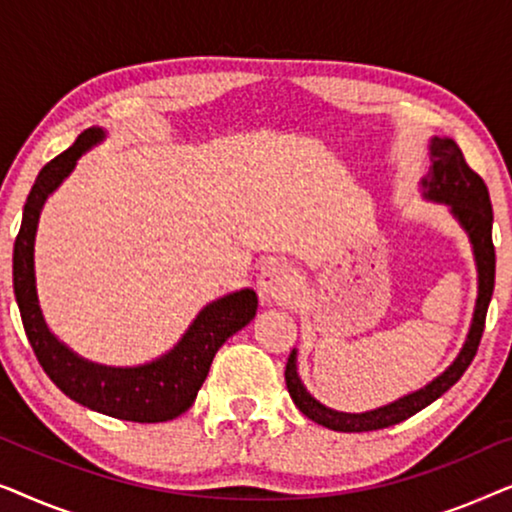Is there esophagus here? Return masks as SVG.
Masks as SVG:
<instances>
[{
  "mask_svg": "<svg viewBox=\"0 0 512 512\" xmlns=\"http://www.w3.org/2000/svg\"><path fill=\"white\" fill-rule=\"evenodd\" d=\"M296 286V270L286 261H268L261 268L258 296H261L263 303H282V300H289L293 291H296Z\"/></svg>",
  "mask_w": 512,
  "mask_h": 512,
  "instance_id": "1",
  "label": "esophagus"
}]
</instances>
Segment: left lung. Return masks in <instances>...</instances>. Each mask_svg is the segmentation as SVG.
Here are the masks:
<instances>
[{
  "label": "left lung",
  "mask_w": 512,
  "mask_h": 512,
  "mask_svg": "<svg viewBox=\"0 0 512 512\" xmlns=\"http://www.w3.org/2000/svg\"><path fill=\"white\" fill-rule=\"evenodd\" d=\"M431 167L429 174L419 184L422 198L429 202L445 205L452 219L459 223L461 230L468 235L473 249L475 270H478V298H475V310L468 328L464 345H461L457 359L447 366L438 377H433L422 389L410 391L396 401L380 405L375 410L366 412H340L333 410L317 401L298 375V349H293L289 361H286V389L296 403V408L326 429L342 431V433H361V431H377L394 426L403 419L424 410L436 398L445 394L447 389L454 387L471 366L475 352H478L482 331H485V317L489 300L494 293V272H496V254L492 244V202L485 181L466 165L464 153L457 142L450 137H431L429 142Z\"/></svg>",
  "instance_id": "8db88e82"
}]
</instances>
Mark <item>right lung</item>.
<instances>
[{"instance_id":"add662e5","label":"right lung","mask_w":512,"mask_h":512,"mask_svg":"<svg viewBox=\"0 0 512 512\" xmlns=\"http://www.w3.org/2000/svg\"><path fill=\"white\" fill-rule=\"evenodd\" d=\"M104 139L107 130H83L65 153L39 172L27 195L20 233L13 244V293L27 340L44 373L62 394L83 408L125 422H167L191 408L219 347L256 317L258 296L254 289H240L212 300L202 307L170 352L139 366H104L83 359L48 328L34 275V240L41 209L48 195L58 191L62 181L74 172L76 160Z\"/></svg>"}]
</instances>
